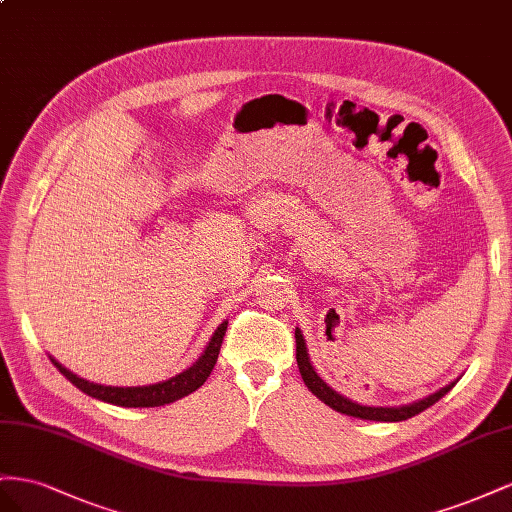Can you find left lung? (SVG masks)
<instances>
[{"mask_svg":"<svg viewBox=\"0 0 512 512\" xmlns=\"http://www.w3.org/2000/svg\"><path fill=\"white\" fill-rule=\"evenodd\" d=\"M296 360H298V369H300V375L304 379L306 388H309L315 397L319 401H324L328 407H332V410H337L345 416H354V418H360V420H375V422H401V420H407L412 418L420 412H425L427 407H431L433 403L440 401L444 394L448 390H452V386H455L457 382H450L448 386H444L442 390H437L433 394H429V397L420 399V401H414L410 405H399V407H369V405H360L352 399L343 397V394H339L337 390H332L324 379H321L313 364L309 360V352H306V343H304V337L300 328H296Z\"/></svg>","mask_w":512,"mask_h":512,"instance_id":"obj_1","label":"left lung"}]
</instances>
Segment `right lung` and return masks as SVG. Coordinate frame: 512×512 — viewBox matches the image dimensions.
Segmentation results:
<instances>
[{
  "label": "right lung",
  "mask_w": 512,
  "mask_h": 512,
  "mask_svg": "<svg viewBox=\"0 0 512 512\" xmlns=\"http://www.w3.org/2000/svg\"><path fill=\"white\" fill-rule=\"evenodd\" d=\"M225 332H227V321H223V324L216 328L210 343L206 345V352L201 354V358L193 364V367H188L186 371H182L180 375H175L171 379H165V382L150 384V386H130V388L102 386V384L87 382V379L68 371L55 358H51V362L60 369V373L68 379L70 384H75L81 392L90 394V397L98 401L113 403L120 407H160V405L178 401L186 397V394L195 392L199 386H203V382H206L214 369L218 352H221Z\"/></svg>",
  "instance_id": "obj_1"
}]
</instances>
